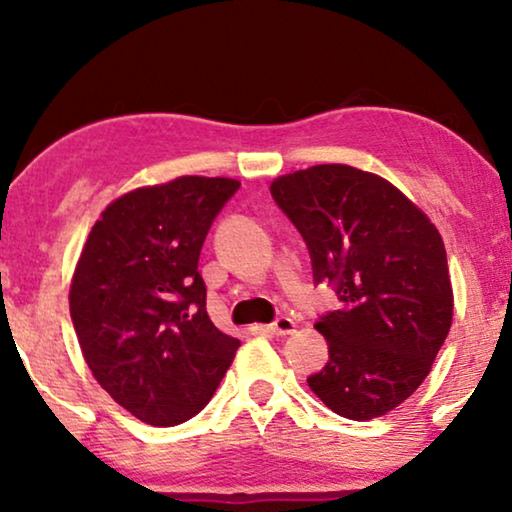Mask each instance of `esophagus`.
I'll return each mask as SVG.
<instances>
[{
	"instance_id": "34e87169",
	"label": "esophagus",
	"mask_w": 512,
	"mask_h": 512,
	"mask_svg": "<svg viewBox=\"0 0 512 512\" xmlns=\"http://www.w3.org/2000/svg\"><path fill=\"white\" fill-rule=\"evenodd\" d=\"M270 331L275 335H291L293 331H296V321H293L291 317H277L270 324Z\"/></svg>"
}]
</instances>
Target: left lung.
<instances>
[{"label": "left lung", "mask_w": 512, "mask_h": 512, "mask_svg": "<svg viewBox=\"0 0 512 512\" xmlns=\"http://www.w3.org/2000/svg\"><path fill=\"white\" fill-rule=\"evenodd\" d=\"M270 193L310 249L314 282L342 300L314 324L328 363L307 384L340 417L387 415L415 394L450 333L443 237L408 195L352 165L282 174Z\"/></svg>", "instance_id": "8db88e82"}]
</instances>
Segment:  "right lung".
Listing matches in <instances>:
<instances>
[{
	"mask_svg": "<svg viewBox=\"0 0 512 512\" xmlns=\"http://www.w3.org/2000/svg\"><path fill=\"white\" fill-rule=\"evenodd\" d=\"M240 181L177 177L109 202L69 286L83 359L114 401L151 426L205 408L240 340L212 324L200 249Z\"/></svg>",
	"mask_w": 512,
	"mask_h": 512,
	"instance_id": "obj_1",
	"label": "right lung"
}]
</instances>
